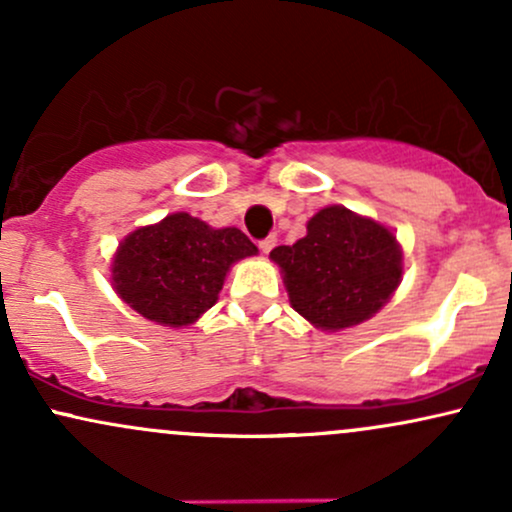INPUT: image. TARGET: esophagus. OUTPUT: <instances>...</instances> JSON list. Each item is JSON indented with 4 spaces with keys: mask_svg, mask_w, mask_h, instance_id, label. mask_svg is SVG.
Masks as SVG:
<instances>
[{
    "mask_svg": "<svg viewBox=\"0 0 512 512\" xmlns=\"http://www.w3.org/2000/svg\"><path fill=\"white\" fill-rule=\"evenodd\" d=\"M274 245H276V238L274 236H267L264 240H260V250L264 252V255H267V252H272Z\"/></svg>",
    "mask_w": 512,
    "mask_h": 512,
    "instance_id": "1",
    "label": "esophagus"
}]
</instances>
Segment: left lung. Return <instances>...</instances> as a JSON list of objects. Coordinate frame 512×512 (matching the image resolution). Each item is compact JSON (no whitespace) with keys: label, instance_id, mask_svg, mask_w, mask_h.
I'll use <instances>...</instances> for the list:
<instances>
[{"label":"left lung","instance_id":"8db88e82","mask_svg":"<svg viewBox=\"0 0 512 512\" xmlns=\"http://www.w3.org/2000/svg\"><path fill=\"white\" fill-rule=\"evenodd\" d=\"M298 315L322 332L361 325L402 281V248L383 223L339 204L320 209L308 233L269 252Z\"/></svg>","mask_w":512,"mask_h":512}]
</instances>
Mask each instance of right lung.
<instances>
[{"instance_id":"1","label":"right lung","mask_w":512,"mask_h":512,"mask_svg":"<svg viewBox=\"0 0 512 512\" xmlns=\"http://www.w3.org/2000/svg\"><path fill=\"white\" fill-rule=\"evenodd\" d=\"M257 248L238 228H211L178 211L122 240L113 257L117 296L146 320L187 327L219 301L228 269Z\"/></svg>"}]
</instances>
